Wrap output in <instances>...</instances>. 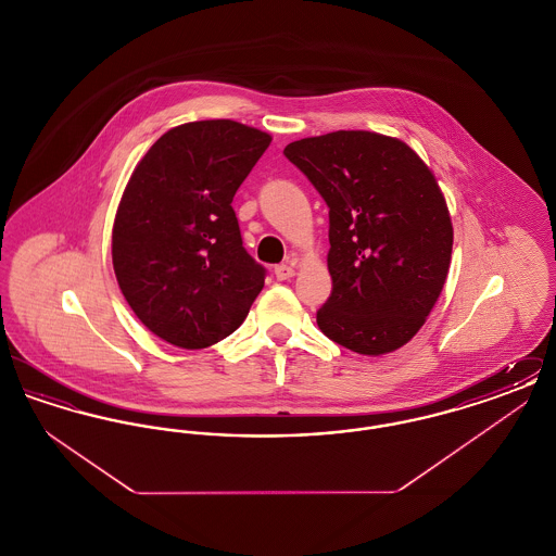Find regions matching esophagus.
I'll return each instance as SVG.
<instances>
[{
    "mask_svg": "<svg viewBox=\"0 0 556 556\" xmlns=\"http://www.w3.org/2000/svg\"><path fill=\"white\" fill-rule=\"evenodd\" d=\"M293 275H295V270H293V266L291 265L275 266V277H277L279 281H288Z\"/></svg>",
    "mask_w": 556,
    "mask_h": 556,
    "instance_id": "34e87169",
    "label": "esophagus"
}]
</instances>
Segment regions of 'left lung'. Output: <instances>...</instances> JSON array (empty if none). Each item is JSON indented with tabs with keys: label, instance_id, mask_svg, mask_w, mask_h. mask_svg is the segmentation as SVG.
Returning a JSON list of instances; mask_svg holds the SVG:
<instances>
[{
	"label": "left lung",
	"instance_id": "1",
	"mask_svg": "<svg viewBox=\"0 0 556 556\" xmlns=\"http://www.w3.org/2000/svg\"><path fill=\"white\" fill-rule=\"evenodd\" d=\"M329 206L331 295L318 329L379 356L410 342L446 283L452 223L433 173L404 141L336 131L283 150Z\"/></svg>",
	"mask_w": 556,
	"mask_h": 556
}]
</instances>
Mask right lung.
I'll return each mask as SVG.
<instances>
[{"label":"right lung","mask_w":556,"mask_h":556,"mask_svg":"<svg viewBox=\"0 0 556 556\" xmlns=\"http://www.w3.org/2000/svg\"><path fill=\"white\" fill-rule=\"evenodd\" d=\"M268 143V132L236 121H198L164 132L135 166L114 218L112 265L132 313L160 340L216 344L265 288L231 202Z\"/></svg>","instance_id":"right-lung-1"}]
</instances>
